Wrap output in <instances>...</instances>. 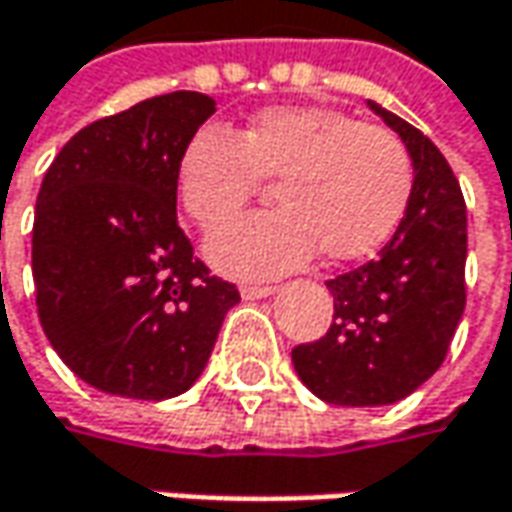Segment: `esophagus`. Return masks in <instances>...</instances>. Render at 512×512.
Masks as SVG:
<instances>
[{"label": "esophagus", "mask_w": 512, "mask_h": 512, "mask_svg": "<svg viewBox=\"0 0 512 512\" xmlns=\"http://www.w3.org/2000/svg\"><path fill=\"white\" fill-rule=\"evenodd\" d=\"M239 290H242V299H267L276 293L273 285H242Z\"/></svg>", "instance_id": "obj_1"}]
</instances>
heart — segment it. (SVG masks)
Here are the masks:
<instances>
[{"label":"heart","mask_w":512,"mask_h":512,"mask_svg":"<svg viewBox=\"0 0 512 512\" xmlns=\"http://www.w3.org/2000/svg\"><path fill=\"white\" fill-rule=\"evenodd\" d=\"M276 176V202L227 225L207 242V259L242 279L279 276L322 250L330 262L364 259L402 219L413 162L393 130L364 125L322 105H282L256 113L239 136L202 128L179 159L187 216L216 230Z\"/></svg>","instance_id":"b5f03b06"}]
</instances>
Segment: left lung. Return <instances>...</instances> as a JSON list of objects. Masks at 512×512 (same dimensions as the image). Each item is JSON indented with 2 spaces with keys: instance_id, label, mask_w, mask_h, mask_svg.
Instances as JSON below:
<instances>
[{
  "instance_id": "1",
  "label": "left lung",
  "mask_w": 512,
  "mask_h": 512,
  "mask_svg": "<svg viewBox=\"0 0 512 512\" xmlns=\"http://www.w3.org/2000/svg\"><path fill=\"white\" fill-rule=\"evenodd\" d=\"M367 105L413 159L407 210L373 262L327 282L333 325L325 336L293 347V367L310 393L342 407L393 404L422 387L442 367L467 299L462 187L422 130Z\"/></svg>"
}]
</instances>
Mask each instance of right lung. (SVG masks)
<instances>
[{
	"label": "right lung",
	"instance_id": "1",
	"mask_svg": "<svg viewBox=\"0 0 512 512\" xmlns=\"http://www.w3.org/2000/svg\"><path fill=\"white\" fill-rule=\"evenodd\" d=\"M216 113L196 90L82 128L42 179L33 219L39 322L90 387L162 402L205 370L239 290L210 276L176 222V170Z\"/></svg>",
	"mask_w": 512,
	"mask_h": 512
}]
</instances>
